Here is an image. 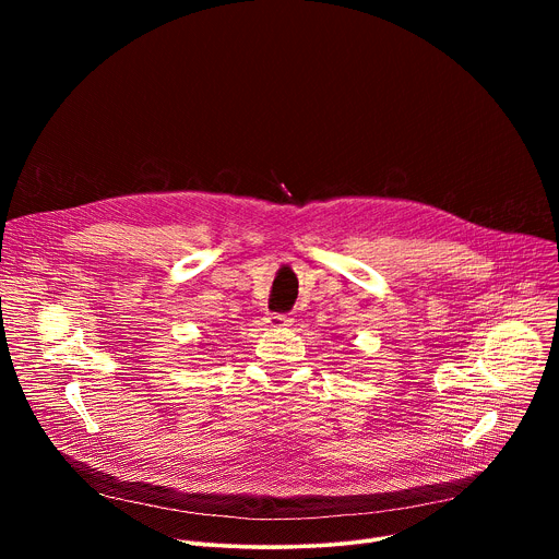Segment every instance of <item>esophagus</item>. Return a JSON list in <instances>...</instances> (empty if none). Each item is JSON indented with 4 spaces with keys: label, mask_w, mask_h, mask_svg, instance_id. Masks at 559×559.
Listing matches in <instances>:
<instances>
[{
    "label": "esophagus",
    "mask_w": 559,
    "mask_h": 559,
    "mask_svg": "<svg viewBox=\"0 0 559 559\" xmlns=\"http://www.w3.org/2000/svg\"><path fill=\"white\" fill-rule=\"evenodd\" d=\"M265 323L270 328H287V325H292V318L287 313H267Z\"/></svg>",
    "instance_id": "34e87169"
}]
</instances>
